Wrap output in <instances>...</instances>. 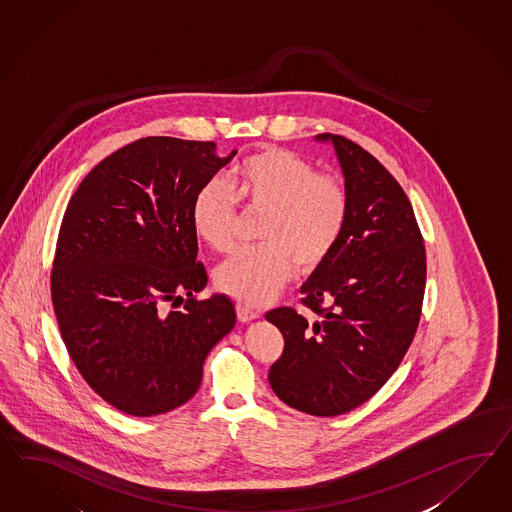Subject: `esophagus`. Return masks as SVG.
Instances as JSON below:
<instances>
[{"instance_id": "34e87169", "label": "esophagus", "mask_w": 512, "mask_h": 512, "mask_svg": "<svg viewBox=\"0 0 512 512\" xmlns=\"http://www.w3.org/2000/svg\"><path fill=\"white\" fill-rule=\"evenodd\" d=\"M236 317L240 322H251V320L259 318V313L253 311L248 305L236 304Z\"/></svg>"}]
</instances>
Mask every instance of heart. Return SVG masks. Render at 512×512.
<instances>
[{"mask_svg": "<svg viewBox=\"0 0 512 512\" xmlns=\"http://www.w3.org/2000/svg\"><path fill=\"white\" fill-rule=\"evenodd\" d=\"M233 194L218 182L205 184L192 203V227L216 251L233 246L236 201L263 212L257 225L261 246L238 249L214 272L218 289L238 302H270L292 272H311L324 263L345 233L350 201L341 180L318 175L304 156L268 147L236 164Z\"/></svg>", "mask_w": 512, "mask_h": 512, "instance_id": "1", "label": "heart"}]
</instances>
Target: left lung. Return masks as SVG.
Wrapping results in <instances>:
<instances>
[{"label": "left lung", "instance_id": "left-lung-1", "mask_svg": "<svg viewBox=\"0 0 512 512\" xmlns=\"http://www.w3.org/2000/svg\"><path fill=\"white\" fill-rule=\"evenodd\" d=\"M332 143L350 201L345 233L300 292L313 318L291 307L266 315L285 339L270 386L294 410L346 414L369 401L414 341L427 257L414 208L401 184L354 141Z\"/></svg>", "mask_w": 512, "mask_h": 512}]
</instances>
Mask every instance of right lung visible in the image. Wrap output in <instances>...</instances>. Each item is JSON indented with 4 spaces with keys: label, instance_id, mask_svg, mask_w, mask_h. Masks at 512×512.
<instances>
[{
    "label": "right lung",
    "instance_id": "add662e5",
    "mask_svg": "<svg viewBox=\"0 0 512 512\" xmlns=\"http://www.w3.org/2000/svg\"><path fill=\"white\" fill-rule=\"evenodd\" d=\"M236 151L152 136L104 158L61 221L52 270L59 332L83 380L123 414H166L190 401L208 352L235 328L225 294L197 263L194 197ZM189 300L182 312L163 304Z\"/></svg>",
    "mask_w": 512,
    "mask_h": 512
}]
</instances>
